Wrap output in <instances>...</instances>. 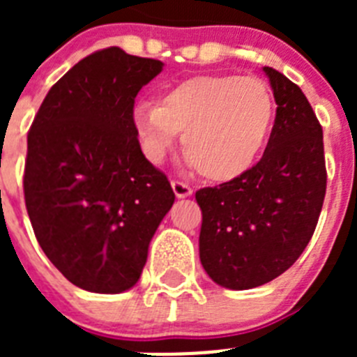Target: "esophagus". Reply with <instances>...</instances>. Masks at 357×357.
Here are the masks:
<instances>
[{
	"label": "esophagus",
	"instance_id": "esophagus-1",
	"mask_svg": "<svg viewBox=\"0 0 357 357\" xmlns=\"http://www.w3.org/2000/svg\"><path fill=\"white\" fill-rule=\"evenodd\" d=\"M172 188H173V193L176 195V198H185V197H189V195H193V189L189 188L185 182L173 181Z\"/></svg>",
	"mask_w": 357,
	"mask_h": 357
}]
</instances>
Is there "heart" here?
<instances>
[{
    "mask_svg": "<svg viewBox=\"0 0 357 357\" xmlns=\"http://www.w3.org/2000/svg\"><path fill=\"white\" fill-rule=\"evenodd\" d=\"M275 118L264 80L239 75H198L162 93L159 105L134 107V127L151 162L182 134L185 157L204 178L227 182L261 155Z\"/></svg>",
    "mask_w": 357,
    "mask_h": 357,
    "instance_id": "obj_1",
    "label": "heart"
}]
</instances>
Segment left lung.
Here are the masks:
<instances>
[{
    "label": "left lung",
    "mask_w": 357,
    "mask_h": 357,
    "mask_svg": "<svg viewBox=\"0 0 357 357\" xmlns=\"http://www.w3.org/2000/svg\"><path fill=\"white\" fill-rule=\"evenodd\" d=\"M263 71L277 103L263 157L243 175L195 195L202 266L229 289L257 288L284 273L307 247L326 198L324 134L313 107L282 73Z\"/></svg>",
    "instance_id": "left-lung-1"
}]
</instances>
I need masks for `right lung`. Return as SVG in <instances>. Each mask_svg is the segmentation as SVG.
Masks as SVG:
<instances>
[{
  "instance_id": "add662e5",
  "label": "right lung",
  "mask_w": 357,
  "mask_h": 357,
  "mask_svg": "<svg viewBox=\"0 0 357 357\" xmlns=\"http://www.w3.org/2000/svg\"><path fill=\"white\" fill-rule=\"evenodd\" d=\"M162 62L105 48L73 66L28 132L24 202L40 248L69 282L121 293L139 280L175 193L141 151L134 102Z\"/></svg>"
}]
</instances>
